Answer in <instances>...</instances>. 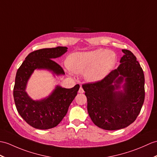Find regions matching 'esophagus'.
Here are the masks:
<instances>
[{"mask_svg": "<svg viewBox=\"0 0 157 157\" xmlns=\"http://www.w3.org/2000/svg\"><path fill=\"white\" fill-rule=\"evenodd\" d=\"M78 92H79V93H81V94H82V93L84 92V91H83V88H82V86L79 87V91H78Z\"/></svg>", "mask_w": 157, "mask_h": 157, "instance_id": "obj_1", "label": "esophagus"}]
</instances>
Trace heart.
<instances>
[{
  "label": "heart",
  "instance_id": "b5f03b06",
  "mask_svg": "<svg viewBox=\"0 0 157 157\" xmlns=\"http://www.w3.org/2000/svg\"><path fill=\"white\" fill-rule=\"evenodd\" d=\"M116 55L112 50L98 49L87 52H75L69 55L66 65L73 75L81 74L89 83L104 79L114 66Z\"/></svg>",
  "mask_w": 157,
  "mask_h": 157
}]
</instances>
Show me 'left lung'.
<instances>
[{
  "label": "left lung",
  "instance_id": "8db88e82",
  "mask_svg": "<svg viewBox=\"0 0 157 157\" xmlns=\"http://www.w3.org/2000/svg\"><path fill=\"white\" fill-rule=\"evenodd\" d=\"M119 66L100 82L83 84L87 112L95 125L115 130L131 124L144 100V75L134 54L122 49Z\"/></svg>",
  "mask_w": 157,
  "mask_h": 157
}]
</instances>
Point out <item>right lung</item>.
Wrapping results in <instances>:
<instances>
[{
  "label": "right lung",
  "instance_id": "add662e5",
  "mask_svg": "<svg viewBox=\"0 0 157 157\" xmlns=\"http://www.w3.org/2000/svg\"><path fill=\"white\" fill-rule=\"evenodd\" d=\"M67 51L66 47L35 51L28 55L17 70L13 90L14 103L20 116L35 128L47 130L57 126L77 95L79 84L70 89L57 85L49 96L40 100H33L26 91L35 70H47L54 77L64 75L63 69L53 59L61 57Z\"/></svg>",
  "mask_w": 157,
  "mask_h": 157
}]
</instances>
